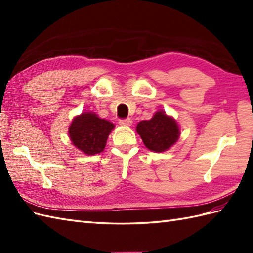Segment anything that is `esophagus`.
<instances>
[{
	"instance_id": "1",
	"label": "esophagus",
	"mask_w": 253,
	"mask_h": 253,
	"mask_svg": "<svg viewBox=\"0 0 253 253\" xmlns=\"http://www.w3.org/2000/svg\"><path fill=\"white\" fill-rule=\"evenodd\" d=\"M121 125H125V126H130L132 124V120L130 118H125V120H120Z\"/></svg>"
}]
</instances>
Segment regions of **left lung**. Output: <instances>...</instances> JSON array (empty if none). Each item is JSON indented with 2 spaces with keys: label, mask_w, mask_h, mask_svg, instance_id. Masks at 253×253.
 Listing matches in <instances>:
<instances>
[{
  "label": "left lung",
  "mask_w": 253,
  "mask_h": 253,
  "mask_svg": "<svg viewBox=\"0 0 253 253\" xmlns=\"http://www.w3.org/2000/svg\"><path fill=\"white\" fill-rule=\"evenodd\" d=\"M142 141L153 152H164L178 140V124L164 111H158L151 120L141 121L136 127Z\"/></svg>",
  "instance_id": "1"
}]
</instances>
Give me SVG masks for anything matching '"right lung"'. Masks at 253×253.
Segmentation results:
<instances>
[{
    "mask_svg": "<svg viewBox=\"0 0 253 253\" xmlns=\"http://www.w3.org/2000/svg\"><path fill=\"white\" fill-rule=\"evenodd\" d=\"M113 128L111 122L100 118L95 113L84 112L74 118L68 133L75 147L85 154L94 155L103 151Z\"/></svg>",
    "mask_w": 253,
    "mask_h": 253,
    "instance_id": "right-lung-1",
    "label": "right lung"
}]
</instances>
